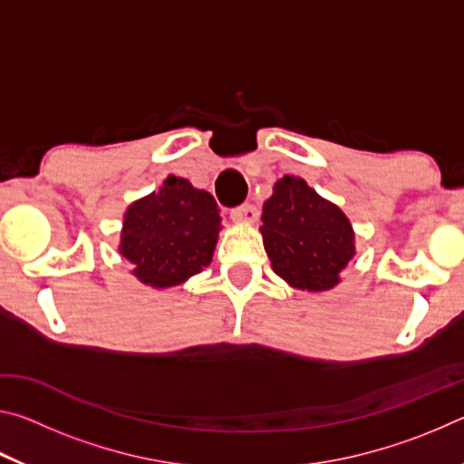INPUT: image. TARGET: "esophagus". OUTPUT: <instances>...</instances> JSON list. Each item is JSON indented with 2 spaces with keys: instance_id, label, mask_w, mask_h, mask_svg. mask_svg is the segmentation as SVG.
<instances>
[{
  "instance_id": "34e87169",
  "label": "esophagus",
  "mask_w": 464,
  "mask_h": 464,
  "mask_svg": "<svg viewBox=\"0 0 464 464\" xmlns=\"http://www.w3.org/2000/svg\"><path fill=\"white\" fill-rule=\"evenodd\" d=\"M231 218L237 223L251 225V223H256V218H257V208L254 207V204H241V207L231 210Z\"/></svg>"
}]
</instances>
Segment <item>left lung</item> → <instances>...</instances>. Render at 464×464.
<instances>
[{"label": "left lung", "instance_id": "1", "mask_svg": "<svg viewBox=\"0 0 464 464\" xmlns=\"http://www.w3.org/2000/svg\"><path fill=\"white\" fill-rule=\"evenodd\" d=\"M262 223L272 270L298 290L334 288L356 254L348 217L303 178L285 176L274 184V194L264 202Z\"/></svg>", "mask_w": 464, "mask_h": 464}]
</instances>
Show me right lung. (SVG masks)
<instances>
[{
	"mask_svg": "<svg viewBox=\"0 0 464 464\" xmlns=\"http://www.w3.org/2000/svg\"><path fill=\"white\" fill-rule=\"evenodd\" d=\"M218 231L221 215L213 194L168 176L160 190L127 208L119 251L143 285L169 288L207 268Z\"/></svg>",
	"mask_w": 464,
	"mask_h": 464,
	"instance_id": "right-lung-1",
	"label": "right lung"
}]
</instances>
